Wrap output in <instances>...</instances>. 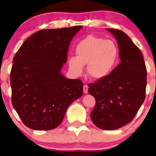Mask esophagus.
Returning <instances> with one entry per match:
<instances>
[{
    "instance_id": "obj_1",
    "label": "esophagus",
    "mask_w": 156,
    "mask_h": 156,
    "mask_svg": "<svg viewBox=\"0 0 156 156\" xmlns=\"http://www.w3.org/2000/svg\"><path fill=\"white\" fill-rule=\"evenodd\" d=\"M88 88L89 87L87 85H84V87H83V91H84V94L88 93Z\"/></svg>"
}]
</instances>
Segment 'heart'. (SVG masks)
<instances>
[{"label":"heart","instance_id":"1","mask_svg":"<svg viewBox=\"0 0 156 156\" xmlns=\"http://www.w3.org/2000/svg\"><path fill=\"white\" fill-rule=\"evenodd\" d=\"M75 56L68 59L72 74L80 76L87 65V73L94 80H101L111 74L119 59V49L112 40L94 35L81 40L75 47Z\"/></svg>","mask_w":156,"mask_h":156}]
</instances>
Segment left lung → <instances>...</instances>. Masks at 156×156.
<instances>
[{"instance_id": "obj_1", "label": "left lung", "mask_w": 156, "mask_h": 156, "mask_svg": "<svg viewBox=\"0 0 156 156\" xmlns=\"http://www.w3.org/2000/svg\"><path fill=\"white\" fill-rule=\"evenodd\" d=\"M116 38L121 63L103 80L89 85L96 105L91 119L96 126L115 130L133 120L146 97L147 71L142 53L125 33L106 28Z\"/></svg>"}]
</instances>
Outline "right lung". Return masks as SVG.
Listing matches in <instances>:
<instances>
[{
	"label": "right lung",
	"mask_w": 156,
	"mask_h": 156,
	"mask_svg": "<svg viewBox=\"0 0 156 156\" xmlns=\"http://www.w3.org/2000/svg\"><path fill=\"white\" fill-rule=\"evenodd\" d=\"M82 26L46 29L27 38L15 55L10 72L12 104L30 129L58 126L66 111L83 94V83L61 73L70 42Z\"/></svg>",
	"instance_id": "add662e5"
}]
</instances>
